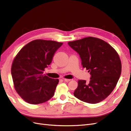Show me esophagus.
Segmentation results:
<instances>
[{"label": "esophagus", "instance_id": "34e87169", "mask_svg": "<svg viewBox=\"0 0 131 131\" xmlns=\"http://www.w3.org/2000/svg\"><path fill=\"white\" fill-rule=\"evenodd\" d=\"M63 81H65V82H69V81H70L71 80H70V79H63Z\"/></svg>", "mask_w": 131, "mask_h": 131}]
</instances>
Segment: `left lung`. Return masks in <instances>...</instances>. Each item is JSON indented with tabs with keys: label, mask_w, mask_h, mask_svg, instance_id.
I'll use <instances>...</instances> for the list:
<instances>
[{
	"label": "left lung",
	"mask_w": 131,
	"mask_h": 131,
	"mask_svg": "<svg viewBox=\"0 0 131 131\" xmlns=\"http://www.w3.org/2000/svg\"><path fill=\"white\" fill-rule=\"evenodd\" d=\"M79 54L81 64L88 70L90 81L79 80L74 96L83 102L96 104L112 92L121 73L119 56L113 47L102 39L87 37L68 42Z\"/></svg>",
	"instance_id": "1"
}]
</instances>
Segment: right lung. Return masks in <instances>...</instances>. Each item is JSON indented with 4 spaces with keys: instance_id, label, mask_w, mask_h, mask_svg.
<instances>
[{
    "instance_id": "1",
    "label": "right lung",
    "mask_w": 131,
    "mask_h": 131,
    "mask_svg": "<svg viewBox=\"0 0 131 131\" xmlns=\"http://www.w3.org/2000/svg\"><path fill=\"white\" fill-rule=\"evenodd\" d=\"M62 44L52 40H35L23 47L14 59L11 75L15 89L28 103H42L53 96L58 79L49 78L43 73Z\"/></svg>"
}]
</instances>
